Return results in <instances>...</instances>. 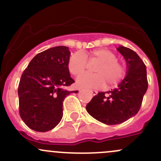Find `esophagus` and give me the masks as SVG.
Instances as JSON below:
<instances>
[{"instance_id": "obj_1", "label": "esophagus", "mask_w": 161, "mask_h": 161, "mask_svg": "<svg viewBox=\"0 0 161 161\" xmlns=\"http://www.w3.org/2000/svg\"><path fill=\"white\" fill-rule=\"evenodd\" d=\"M89 92L91 93V95H93V96H95V95L97 94V91H92V90H90Z\"/></svg>"}]
</instances>
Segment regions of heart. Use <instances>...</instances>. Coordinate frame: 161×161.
Wrapping results in <instances>:
<instances>
[{
  "label": "heart",
  "instance_id": "heart-1",
  "mask_svg": "<svg viewBox=\"0 0 161 161\" xmlns=\"http://www.w3.org/2000/svg\"><path fill=\"white\" fill-rule=\"evenodd\" d=\"M117 59L115 53L106 48L94 50L88 53L75 52L69 58L67 68L71 74L79 76L88 68V64L97 63L93 68L96 74L80 76L77 80V85L84 88H101L107 82L109 87H115L126 74L125 65Z\"/></svg>",
  "mask_w": 161,
  "mask_h": 161
}]
</instances>
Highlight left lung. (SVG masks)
Masks as SVG:
<instances>
[{
    "label": "left lung",
    "mask_w": 161,
    "mask_h": 161,
    "mask_svg": "<svg viewBox=\"0 0 161 161\" xmlns=\"http://www.w3.org/2000/svg\"><path fill=\"white\" fill-rule=\"evenodd\" d=\"M117 51L127 62V76L118 87L99 92L86 107L90 115L108 125L121 124L136 114L148 87L146 66L137 53L123 46Z\"/></svg>",
    "instance_id": "8db88e82"
}]
</instances>
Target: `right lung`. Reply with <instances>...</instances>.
<instances>
[{
  "label": "right lung",
  "mask_w": 161,
  "mask_h": 161,
  "mask_svg": "<svg viewBox=\"0 0 161 161\" xmlns=\"http://www.w3.org/2000/svg\"><path fill=\"white\" fill-rule=\"evenodd\" d=\"M69 47L58 46L37 53L29 63L18 86L19 113L31 129L46 132L63 117V101L70 93L64 89L74 82L67 68Z\"/></svg>",
  "instance_id": "1"
}]
</instances>
